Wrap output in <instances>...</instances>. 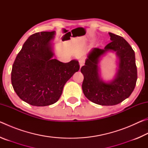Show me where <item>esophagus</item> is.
<instances>
[{"label": "esophagus", "instance_id": "esophagus-1", "mask_svg": "<svg viewBox=\"0 0 148 148\" xmlns=\"http://www.w3.org/2000/svg\"><path fill=\"white\" fill-rule=\"evenodd\" d=\"M79 66L80 67H82L85 63V59L84 58H81L79 59Z\"/></svg>", "mask_w": 148, "mask_h": 148}]
</instances>
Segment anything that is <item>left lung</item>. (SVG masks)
Masks as SVG:
<instances>
[{"mask_svg": "<svg viewBox=\"0 0 148 148\" xmlns=\"http://www.w3.org/2000/svg\"><path fill=\"white\" fill-rule=\"evenodd\" d=\"M112 42L104 49L94 48L90 52L81 68L84 79L83 92L87 99L102 106H112L120 103L131 95L137 80V67L135 54L132 47L123 37L109 32ZM116 51L120 59L116 77L110 83L99 79L98 62L99 58L107 51Z\"/></svg>", "mask_w": 148, "mask_h": 148, "instance_id": "1", "label": "left lung"}]
</instances>
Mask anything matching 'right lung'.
I'll return each mask as SVG.
<instances>
[{
	"mask_svg": "<svg viewBox=\"0 0 148 148\" xmlns=\"http://www.w3.org/2000/svg\"><path fill=\"white\" fill-rule=\"evenodd\" d=\"M54 34L55 31H45L30 36L12 66L11 81L14 91L32 106L56 103L64 84L79 69L76 60L64 63L52 58L50 41Z\"/></svg>",
	"mask_w": 148,
	"mask_h": 148,
	"instance_id": "add662e5",
	"label": "right lung"
}]
</instances>
